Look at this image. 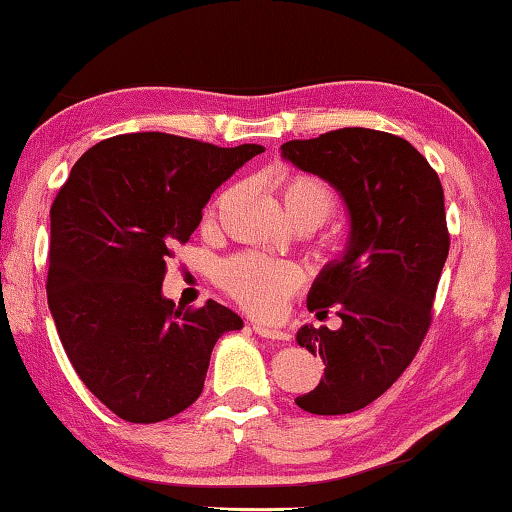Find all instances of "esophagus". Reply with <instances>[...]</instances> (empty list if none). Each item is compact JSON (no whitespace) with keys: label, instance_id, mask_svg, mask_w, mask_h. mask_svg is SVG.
<instances>
[{"label":"esophagus","instance_id":"obj_1","mask_svg":"<svg viewBox=\"0 0 512 512\" xmlns=\"http://www.w3.org/2000/svg\"><path fill=\"white\" fill-rule=\"evenodd\" d=\"M253 330H255V335L264 337V339H273V342H287L289 339V332L266 328V326H262V323H253Z\"/></svg>","mask_w":512,"mask_h":512}]
</instances>
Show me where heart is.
I'll list each match as a JSON object with an SVG mask.
<instances>
[{
	"label": "heart",
	"mask_w": 512,
	"mask_h": 512,
	"mask_svg": "<svg viewBox=\"0 0 512 512\" xmlns=\"http://www.w3.org/2000/svg\"><path fill=\"white\" fill-rule=\"evenodd\" d=\"M278 193L289 221L300 230H312L332 214L337 205L335 191L314 173H285L278 177ZM234 191L218 196L209 209V221L230 205ZM323 255L328 259H342L351 246V230L346 225H335L319 241ZM218 285L227 296L257 316H273L282 303L303 285V271L287 259H271L255 253H241L227 259L218 269Z\"/></svg>",
	"instance_id": "b5f03b06"
}]
</instances>
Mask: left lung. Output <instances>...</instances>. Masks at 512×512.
Listing matches in <instances>:
<instances>
[{"label": "left lung", "mask_w": 512, "mask_h": 512, "mask_svg": "<svg viewBox=\"0 0 512 512\" xmlns=\"http://www.w3.org/2000/svg\"><path fill=\"white\" fill-rule=\"evenodd\" d=\"M280 148L291 164L335 186L351 214V246L307 296V310L332 307L342 328L305 326L296 335L326 364L321 383L296 405L348 415L399 380L431 328L451 243L442 182L408 141L376 129H332Z\"/></svg>", "instance_id": "obj_1"}]
</instances>
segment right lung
Returning <instances> with one entry per match:
<instances>
[{"instance_id": "add662e5", "label": "right lung", "mask_w": 512, "mask_h": 512, "mask_svg": "<svg viewBox=\"0 0 512 512\" xmlns=\"http://www.w3.org/2000/svg\"><path fill=\"white\" fill-rule=\"evenodd\" d=\"M259 152L120 134L81 154L56 193L47 303L81 383L120 419L154 424L189 408L218 337L243 326L216 300L175 307L161 282L212 193Z\"/></svg>"}]
</instances>
